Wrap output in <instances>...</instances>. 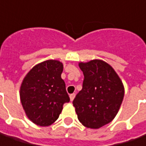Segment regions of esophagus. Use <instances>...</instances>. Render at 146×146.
<instances>
[{
	"mask_svg": "<svg viewBox=\"0 0 146 146\" xmlns=\"http://www.w3.org/2000/svg\"><path fill=\"white\" fill-rule=\"evenodd\" d=\"M75 96H76V94H75V93H73V94L70 95V100H71V101H73V100H74Z\"/></svg>",
	"mask_w": 146,
	"mask_h": 146,
	"instance_id": "esophagus-1",
	"label": "esophagus"
}]
</instances>
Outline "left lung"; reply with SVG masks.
Here are the masks:
<instances>
[{
  "instance_id": "left-lung-1",
  "label": "left lung",
  "mask_w": 146,
  "mask_h": 146,
  "mask_svg": "<svg viewBox=\"0 0 146 146\" xmlns=\"http://www.w3.org/2000/svg\"><path fill=\"white\" fill-rule=\"evenodd\" d=\"M79 67L84 79L73 104L83 126L99 129L111 123L119 112L124 86L115 70L103 60L79 62Z\"/></svg>"
}]
</instances>
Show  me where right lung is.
I'll return each mask as SVG.
<instances>
[{"instance_id": "1", "label": "right lung", "mask_w": 146, "mask_h": 146, "mask_svg": "<svg viewBox=\"0 0 146 146\" xmlns=\"http://www.w3.org/2000/svg\"><path fill=\"white\" fill-rule=\"evenodd\" d=\"M62 71L61 62L46 60L35 65L22 81L20 101L27 118L38 126H50L70 102Z\"/></svg>"}]
</instances>
